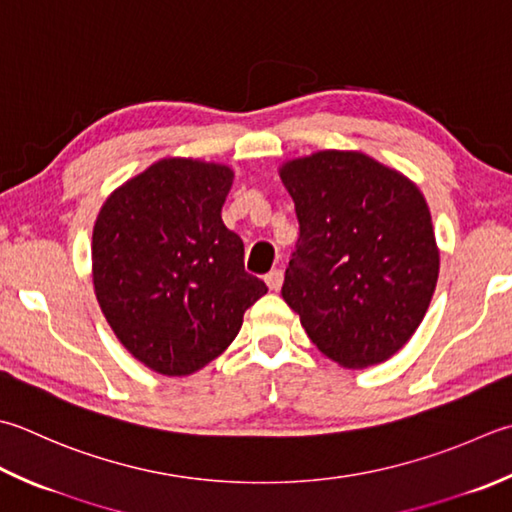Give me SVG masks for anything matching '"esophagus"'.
<instances>
[{"label":"esophagus","mask_w":512,"mask_h":512,"mask_svg":"<svg viewBox=\"0 0 512 512\" xmlns=\"http://www.w3.org/2000/svg\"><path fill=\"white\" fill-rule=\"evenodd\" d=\"M264 282H266V286H268L270 290H279V288H282V284H284V270L273 268V270H270V273L264 277Z\"/></svg>","instance_id":"34e87169"}]
</instances>
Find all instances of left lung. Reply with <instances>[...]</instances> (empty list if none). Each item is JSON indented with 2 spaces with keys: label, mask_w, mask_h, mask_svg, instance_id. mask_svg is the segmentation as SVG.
I'll return each instance as SVG.
<instances>
[{
  "label": "left lung",
  "mask_w": 512,
  "mask_h": 512,
  "mask_svg": "<svg viewBox=\"0 0 512 512\" xmlns=\"http://www.w3.org/2000/svg\"><path fill=\"white\" fill-rule=\"evenodd\" d=\"M279 177L299 222L284 302L333 362H386L435 293L439 250L424 195L397 170L348 150L293 159Z\"/></svg>",
  "instance_id": "8db88e82"
}]
</instances>
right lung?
Returning a JSON list of instances; mask_svg holds the SVG:
<instances>
[{"label":"right lung","mask_w":512,"mask_h":512,"mask_svg":"<svg viewBox=\"0 0 512 512\" xmlns=\"http://www.w3.org/2000/svg\"><path fill=\"white\" fill-rule=\"evenodd\" d=\"M233 170L162 159L106 199L93 230V284L106 322L155 373L190 375L222 355L266 295L244 242L222 222Z\"/></svg>","instance_id":"obj_1"}]
</instances>
